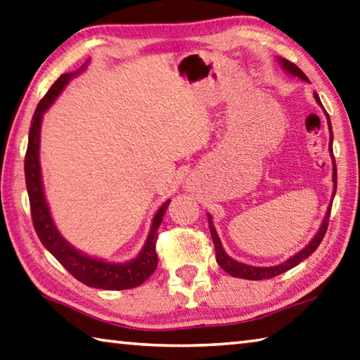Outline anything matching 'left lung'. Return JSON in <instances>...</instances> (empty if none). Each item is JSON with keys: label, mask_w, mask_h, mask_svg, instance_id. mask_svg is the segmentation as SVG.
I'll list each match as a JSON object with an SVG mask.
<instances>
[{"label": "left lung", "mask_w": 360, "mask_h": 360, "mask_svg": "<svg viewBox=\"0 0 360 360\" xmlns=\"http://www.w3.org/2000/svg\"><path fill=\"white\" fill-rule=\"evenodd\" d=\"M278 63L282 64L283 69L286 72H290L291 75H296L299 78H302V80L309 82V78H307V75L304 74L302 70H300L296 64L285 60V58H278ZM315 99L316 102L321 105V101H319L318 94L315 93ZM328 115V113H326ZM328 122H329V132H330V143H329V148H330V153H332V159H334V151H332V140H334V134H332V126H330V120H329V115H328ZM337 191V165H335V160H334V193ZM330 207L328 209V214H326V217L323 220V225L321 228H319V231L315 238H313L311 243L307 245L304 250H300L297 255H294L292 258H290L288 261H285V263L278 264V266H272V267H255V266H248V264H244V263H239V261L233 259L228 257V255L225 253L224 247H221V243L220 239L217 236V233H215V228L212 225V219L211 215H207V220H209V230H211V236H212V243H214V247H215V258H217V263L219 266L224 269L225 272L230 274V276L233 277H238V278H247V280H264V278H272L276 276H280V274H283L286 271L292 269L294 266H297L300 261H304L305 258H309L310 255L316 250L318 245L321 244V240L324 238L326 231H328V226H329V219H330Z\"/></svg>", "instance_id": "obj_1"}]
</instances>
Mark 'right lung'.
Wrapping results in <instances>:
<instances>
[{
    "label": "right lung",
    "mask_w": 360,
    "mask_h": 360,
    "mask_svg": "<svg viewBox=\"0 0 360 360\" xmlns=\"http://www.w3.org/2000/svg\"><path fill=\"white\" fill-rule=\"evenodd\" d=\"M84 68V66H83ZM82 68V69H83ZM77 74H63L58 80L51 84L47 94L42 97L32 116V122L30 127L28 148L25 155V179L26 191L30 197V207L32 225L37 233V238L41 239L44 247L60 261L78 282L84 283L91 288L102 290H129L141 285L143 282L153 276V272L158 267V253H155V240H158V228L160 226L165 211L169 205L168 200L163 202V206L155 212L153 219V226L146 239V244L143 245L141 252L135 259L129 263H107V261L89 258L86 255L77 252L74 247H70L66 239L58 233L56 226L51 220L47 201L44 197L42 178H41V165H39V134H41L42 113L53 102L68 82Z\"/></svg>",
    "instance_id": "right-lung-1"
}]
</instances>
